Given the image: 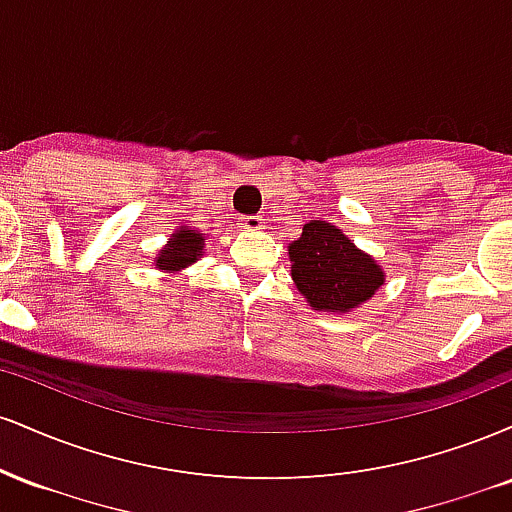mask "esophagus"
<instances>
[{
  "instance_id": "obj_1",
  "label": "esophagus",
  "mask_w": 512,
  "mask_h": 512,
  "mask_svg": "<svg viewBox=\"0 0 512 512\" xmlns=\"http://www.w3.org/2000/svg\"><path fill=\"white\" fill-rule=\"evenodd\" d=\"M240 228H245V231H260L262 219L260 216H243L240 219Z\"/></svg>"
}]
</instances>
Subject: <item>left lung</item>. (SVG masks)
<instances>
[{"instance_id": "left-lung-1", "label": "left lung", "mask_w": 512, "mask_h": 512, "mask_svg": "<svg viewBox=\"0 0 512 512\" xmlns=\"http://www.w3.org/2000/svg\"><path fill=\"white\" fill-rule=\"evenodd\" d=\"M291 276L315 310L349 313L383 286V272L339 228L310 221L289 245Z\"/></svg>"}]
</instances>
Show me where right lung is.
Masks as SVG:
<instances>
[{"label":"right lung","mask_w":512,"mask_h":512,"mask_svg":"<svg viewBox=\"0 0 512 512\" xmlns=\"http://www.w3.org/2000/svg\"><path fill=\"white\" fill-rule=\"evenodd\" d=\"M202 248H204L202 233L182 228V231H178L173 238H170V243L161 250V255L156 257V267L175 272V269H182L187 267V264L195 262Z\"/></svg>","instance_id":"obj_1"}]
</instances>
